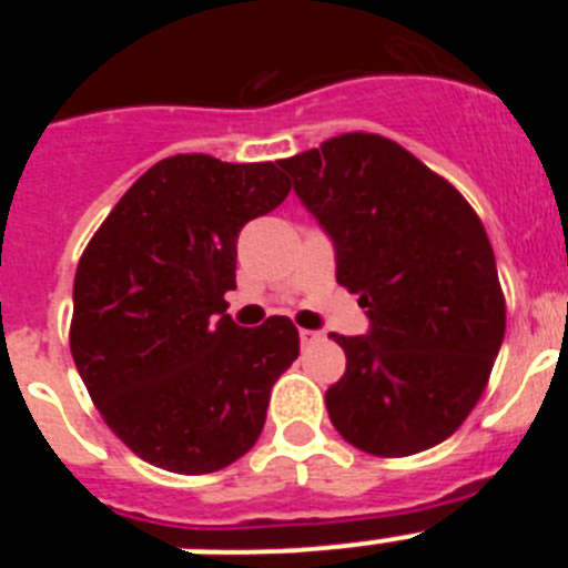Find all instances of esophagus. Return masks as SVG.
<instances>
[{
  "label": "esophagus",
  "instance_id": "esophagus-1",
  "mask_svg": "<svg viewBox=\"0 0 568 568\" xmlns=\"http://www.w3.org/2000/svg\"><path fill=\"white\" fill-rule=\"evenodd\" d=\"M298 338H301V344L310 346V344H318V341H324V333H318V329H298Z\"/></svg>",
  "mask_w": 568,
  "mask_h": 568
}]
</instances>
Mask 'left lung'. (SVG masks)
<instances>
[{
  "label": "left lung",
  "instance_id": "8db88e82",
  "mask_svg": "<svg viewBox=\"0 0 568 568\" xmlns=\"http://www.w3.org/2000/svg\"><path fill=\"white\" fill-rule=\"evenodd\" d=\"M335 244V278L369 333H333L346 373L327 413L378 458L424 453L458 429L489 384L506 298L478 213L444 175L378 133H341L278 162Z\"/></svg>",
  "mask_w": 568,
  "mask_h": 568
}]
</instances>
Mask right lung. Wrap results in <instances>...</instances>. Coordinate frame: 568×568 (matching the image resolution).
Here are the masks:
<instances>
[{"instance_id":"obj_1","label":"right lung","mask_w":568,"mask_h":568,"mask_svg":"<svg viewBox=\"0 0 568 568\" xmlns=\"http://www.w3.org/2000/svg\"><path fill=\"white\" fill-rule=\"evenodd\" d=\"M287 193L273 162L170 155L79 258L70 353L104 424L159 469L207 475L250 453L273 384L298 358L293 321L241 329L224 301L241 227Z\"/></svg>"}]
</instances>
